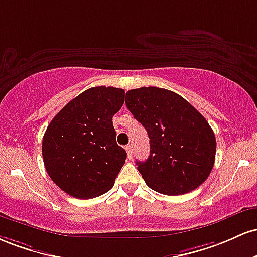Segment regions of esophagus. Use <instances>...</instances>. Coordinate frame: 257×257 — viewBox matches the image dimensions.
<instances>
[{
	"label": "esophagus",
	"instance_id": "obj_1",
	"mask_svg": "<svg viewBox=\"0 0 257 257\" xmlns=\"http://www.w3.org/2000/svg\"><path fill=\"white\" fill-rule=\"evenodd\" d=\"M125 149H126V152H127L128 159H131V158H132V153H134V149H132L131 144H128V146H126Z\"/></svg>",
	"mask_w": 257,
	"mask_h": 257
}]
</instances>
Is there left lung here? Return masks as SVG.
Here are the masks:
<instances>
[{
    "label": "left lung",
    "instance_id": "8db88e82",
    "mask_svg": "<svg viewBox=\"0 0 257 257\" xmlns=\"http://www.w3.org/2000/svg\"><path fill=\"white\" fill-rule=\"evenodd\" d=\"M125 103L148 132L149 157L136 164L149 188L181 195L205 182L215 164L216 138L191 103L159 87L130 90Z\"/></svg>",
    "mask_w": 257,
    "mask_h": 257
}]
</instances>
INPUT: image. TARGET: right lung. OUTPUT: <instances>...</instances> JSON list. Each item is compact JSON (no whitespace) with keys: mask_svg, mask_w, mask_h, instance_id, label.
I'll list each match as a JSON object with an SVG mask.
<instances>
[{"mask_svg":"<svg viewBox=\"0 0 257 257\" xmlns=\"http://www.w3.org/2000/svg\"><path fill=\"white\" fill-rule=\"evenodd\" d=\"M125 99L122 88L98 86L66 104L47 126L42 140L46 171L66 194L96 198L113 188L125 164L113 116Z\"/></svg>","mask_w":257,"mask_h":257,"instance_id":"add662e5","label":"right lung"}]
</instances>
